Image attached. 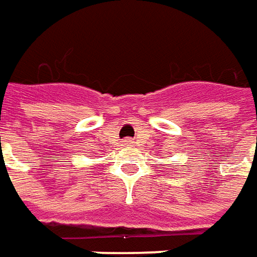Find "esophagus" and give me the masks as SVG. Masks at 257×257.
<instances>
[{
    "instance_id": "obj_1",
    "label": "esophagus",
    "mask_w": 257,
    "mask_h": 257,
    "mask_svg": "<svg viewBox=\"0 0 257 257\" xmlns=\"http://www.w3.org/2000/svg\"><path fill=\"white\" fill-rule=\"evenodd\" d=\"M124 144H125V146H134V140L133 139H125V140H124Z\"/></svg>"
}]
</instances>
